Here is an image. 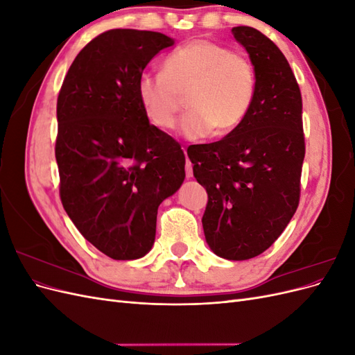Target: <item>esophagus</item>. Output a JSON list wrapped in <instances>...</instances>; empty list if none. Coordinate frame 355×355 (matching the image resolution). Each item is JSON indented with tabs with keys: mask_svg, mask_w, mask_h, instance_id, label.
Returning a JSON list of instances; mask_svg holds the SVG:
<instances>
[{
	"mask_svg": "<svg viewBox=\"0 0 355 355\" xmlns=\"http://www.w3.org/2000/svg\"><path fill=\"white\" fill-rule=\"evenodd\" d=\"M185 175H187L188 179L194 176V173H192V163H191L188 157H187V163H185Z\"/></svg>",
	"mask_w": 355,
	"mask_h": 355,
	"instance_id": "esophagus-1",
	"label": "esophagus"
}]
</instances>
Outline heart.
I'll return each instance as SVG.
<instances>
[{
    "label": "heart",
    "instance_id": "heart-1",
    "mask_svg": "<svg viewBox=\"0 0 355 355\" xmlns=\"http://www.w3.org/2000/svg\"><path fill=\"white\" fill-rule=\"evenodd\" d=\"M164 72H142L136 92L151 124L170 130L176 125L184 96L189 111L180 121L188 139H202L213 130L223 136L249 115L256 96L252 62L230 47L194 40L164 59Z\"/></svg>",
    "mask_w": 355,
    "mask_h": 355
}]
</instances>
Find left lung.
I'll return each mask as SVG.
<instances>
[{"mask_svg":"<svg viewBox=\"0 0 355 355\" xmlns=\"http://www.w3.org/2000/svg\"><path fill=\"white\" fill-rule=\"evenodd\" d=\"M256 72L245 120L213 144L192 145L194 176L207 191L202 230L223 259L245 261L280 237L299 206L305 157L302 96L287 59L250 26L232 28Z\"/></svg>","mask_w":355,"mask_h":355,"instance_id":"1","label":"left lung"}]
</instances>
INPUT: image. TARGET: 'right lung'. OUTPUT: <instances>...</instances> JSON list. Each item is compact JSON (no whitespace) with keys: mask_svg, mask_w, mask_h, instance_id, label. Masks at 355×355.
<instances>
[{"mask_svg":"<svg viewBox=\"0 0 355 355\" xmlns=\"http://www.w3.org/2000/svg\"><path fill=\"white\" fill-rule=\"evenodd\" d=\"M173 44L159 32L106 31L78 53L58 96L63 209L115 261L151 250L158 206L185 179L180 145L149 124L136 92L149 60Z\"/></svg>","mask_w":355,"mask_h":355,"instance_id":"add662e5","label":"right lung"}]
</instances>
